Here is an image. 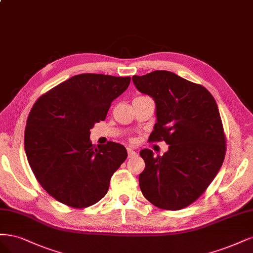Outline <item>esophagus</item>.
Listing matches in <instances>:
<instances>
[{
	"label": "esophagus",
	"instance_id": "34e87169",
	"mask_svg": "<svg viewBox=\"0 0 253 253\" xmlns=\"http://www.w3.org/2000/svg\"><path fill=\"white\" fill-rule=\"evenodd\" d=\"M127 152H128V158H134L136 156V152L129 147L127 148Z\"/></svg>",
	"mask_w": 253,
	"mask_h": 253
}]
</instances>
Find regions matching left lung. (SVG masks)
Here are the masks:
<instances>
[{
    "instance_id": "obj_1",
    "label": "left lung",
    "mask_w": 253,
    "mask_h": 253,
    "mask_svg": "<svg viewBox=\"0 0 253 253\" xmlns=\"http://www.w3.org/2000/svg\"><path fill=\"white\" fill-rule=\"evenodd\" d=\"M132 81L156 103L157 123L149 140L169 145L163 156L140 151L145 161L141 191L159 208L187 207L207 189L224 162L226 140L216 102L205 87L171 71L156 70Z\"/></svg>"
}]
</instances>
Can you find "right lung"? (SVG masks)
Instances as JSON below:
<instances>
[{
    "label": "right lung",
    "instance_id": "right-lung-1",
    "mask_svg": "<svg viewBox=\"0 0 253 253\" xmlns=\"http://www.w3.org/2000/svg\"><path fill=\"white\" fill-rule=\"evenodd\" d=\"M129 84V77L82 73L52 88L31 108L24 135L27 161L56 201L86 208L107 193L127 150L113 142L92 145L90 129L105 120L111 102Z\"/></svg>",
    "mask_w": 253,
    "mask_h": 253
}]
</instances>
